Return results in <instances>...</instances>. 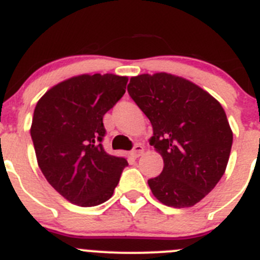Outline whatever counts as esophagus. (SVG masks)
Masks as SVG:
<instances>
[{"instance_id": "obj_1", "label": "esophagus", "mask_w": 260, "mask_h": 260, "mask_svg": "<svg viewBox=\"0 0 260 260\" xmlns=\"http://www.w3.org/2000/svg\"><path fill=\"white\" fill-rule=\"evenodd\" d=\"M143 152H144V147H143L142 144H135L134 148L132 149V154H133V157H135V158L139 156H142Z\"/></svg>"}]
</instances>
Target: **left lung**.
<instances>
[{
  "label": "left lung",
  "mask_w": 260,
  "mask_h": 260,
  "mask_svg": "<svg viewBox=\"0 0 260 260\" xmlns=\"http://www.w3.org/2000/svg\"><path fill=\"white\" fill-rule=\"evenodd\" d=\"M128 95L149 118V144L164 158V170L148 180L157 200L189 208L213 190L224 174L233 134L216 99L190 81L156 73L133 77Z\"/></svg>",
  "instance_id": "8db88e82"
}]
</instances>
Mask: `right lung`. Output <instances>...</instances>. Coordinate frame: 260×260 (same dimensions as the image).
<instances>
[{"mask_svg":"<svg viewBox=\"0 0 260 260\" xmlns=\"http://www.w3.org/2000/svg\"><path fill=\"white\" fill-rule=\"evenodd\" d=\"M127 77L82 75L58 83L38 101L30 137L51 187L78 206H96L113 194L127 166L103 148V116L125 94Z\"/></svg>","mask_w":260,"mask_h":260,"instance_id":"1","label":"right lung"}]
</instances>
